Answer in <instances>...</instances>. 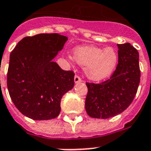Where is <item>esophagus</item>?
I'll return each instance as SVG.
<instances>
[{"instance_id": "esophagus-1", "label": "esophagus", "mask_w": 151, "mask_h": 151, "mask_svg": "<svg viewBox=\"0 0 151 151\" xmlns=\"http://www.w3.org/2000/svg\"><path fill=\"white\" fill-rule=\"evenodd\" d=\"M81 81H82V79H81L78 75H75V77H74V82L78 83L81 82Z\"/></svg>"}]
</instances>
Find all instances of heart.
Masks as SVG:
<instances>
[{
    "instance_id": "heart-1",
    "label": "heart",
    "mask_w": 151,
    "mask_h": 151,
    "mask_svg": "<svg viewBox=\"0 0 151 151\" xmlns=\"http://www.w3.org/2000/svg\"><path fill=\"white\" fill-rule=\"evenodd\" d=\"M73 59L85 66V73L89 79L101 81L108 78L114 70L118 55L111 47L103 49L96 46H84L74 49Z\"/></svg>"
}]
</instances>
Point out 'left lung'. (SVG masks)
Masks as SVG:
<instances>
[{
  "mask_svg": "<svg viewBox=\"0 0 151 151\" xmlns=\"http://www.w3.org/2000/svg\"><path fill=\"white\" fill-rule=\"evenodd\" d=\"M118 63L108 80L99 84L86 82L85 110L88 116L106 119L129 107L140 81L139 52L129 43L117 45Z\"/></svg>",
  "mask_w": 151,
  "mask_h": 151,
  "instance_id": "left-lung-1",
  "label": "left lung"
}]
</instances>
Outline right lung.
Here are the masks:
<instances>
[{"mask_svg":"<svg viewBox=\"0 0 151 151\" xmlns=\"http://www.w3.org/2000/svg\"><path fill=\"white\" fill-rule=\"evenodd\" d=\"M67 37L58 34L26 37L11 52L7 85L13 103L33 120L58 117L63 96L74 85V73L52 59Z\"/></svg>","mask_w":151,"mask_h":151,"instance_id":"obj_1","label":"right lung"}]
</instances>
